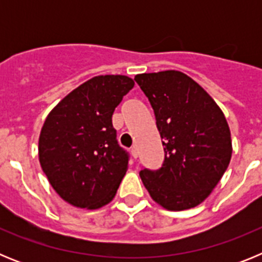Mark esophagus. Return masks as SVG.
I'll list each match as a JSON object with an SVG mask.
<instances>
[{
    "instance_id": "esophagus-1",
    "label": "esophagus",
    "mask_w": 262,
    "mask_h": 262,
    "mask_svg": "<svg viewBox=\"0 0 262 262\" xmlns=\"http://www.w3.org/2000/svg\"><path fill=\"white\" fill-rule=\"evenodd\" d=\"M131 155H133V157H134V159H138V156H139V151H138V148H136V147H134L133 149H131Z\"/></svg>"
}]
</instances>
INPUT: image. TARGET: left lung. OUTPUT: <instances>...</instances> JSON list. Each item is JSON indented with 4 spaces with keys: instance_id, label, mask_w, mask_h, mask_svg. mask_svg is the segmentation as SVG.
<instances>
[{
    "instance_id": "8db88e82",
    "label": "left lung",
    "mask_w": 262,
    "mask_h": 262,
    "mask_svg": "<svg viewBox=\"0 0 262 262\" xmlns=\"http://www.w3.org/2000/svg\"><path fill=\"white\" fill-rule=\"evenodd\" d=\"M151 102L165 160L140 170L152 200L169 211L193 209L221 181L232 156L231 131L222 108L198 82L180 71L136 75Z\"/></svg>"
}]
</instances>
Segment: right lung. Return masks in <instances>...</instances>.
Instances as JSON below:
<instances>
[{
    "mask_svg": "<svg viewBox=\"0 0 262 262\" xmlns=\"http://www.w3.org/2000/svg\"><path fill=\"white\" fill-rule=\"evenodd\" d=\"M123 75L96 76L57 103L39 135L40 166L53 190L69 205L101 209L114 200L128 168L111 117L133 89Z\"/></svg>",
    "mask_w": 262,
    "mask_h": 262,
    "instance_id": "1",
    "label": "right lung"
}]
</instances>
